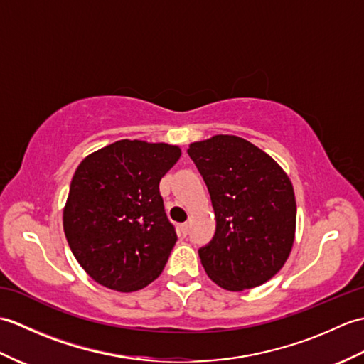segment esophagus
Here are the masks:
<instances>
[{
  "mask_svg": "<svg viewBox=\"0 0 364 364\" xmlns=\"http://www.w3.org/2000/svg\"><path fill=\"white\" fill-rule=\"evenodd\" d=\"M188 231H189V223H180V225H178V233H180V236H186L188 235Z\"/></svg>",
  "mask_w": 364,
  "mask_h": 364,
  "instance_id": "esophagus-1",
  "label": "esophagus"
}]
</instances>
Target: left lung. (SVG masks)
I'll use <instances>...</instances> for the list:
<instances>
[{"instance_id":"obj_1","label":"left lung","mask_w":364,"mask_h":364,"mask_svg":"<svg viewBox=\"0 0 364 364\" xmlns=\"http://www.w3.org/2000/svg\"><path fill=\"white\" fill-rule=\"evenodd\" d=\"M210 191L213 241L198 250L208 277L227 291L266 283L296 237V196L284 170L242 137L218 134L188 149Z\"/></svg>"}]
</instances>
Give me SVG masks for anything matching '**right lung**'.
I'll return each instance as SVG.
<instances>
[{"instance_id":"add662e5","label":"right lung","mask_w":364,"mask_h":364,"mask_svg":"<svg viewBox=\"0 0 364 364\" xmlns=\"http://www.w3.org/2000/svg\"><path fill=\"white\" fill-rule=\"evenodd\" d=\"M181 156L178 145L122 141L81 161L64 206V233L87 275L119 292L161 275L176 242L159 181Z\"/></svg>"}]
</instances>
